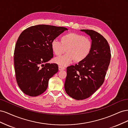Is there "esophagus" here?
Here are the masks:
<instances>
[{
	"label": "esophagus",
	"instance_id": "1",
	"mask_svg": "<svg viewBox=\"0 0 128 128\" xmlns=\"http://www.w3.org/2000/svg\"><path fill=\"white\" fill-rule=\"evenodd\" d=\"M59 70H64L65 68L63 66H59Z\"/></svg>",
	"mask_w": 128,
	"mask_h": 128
}]
</instances>
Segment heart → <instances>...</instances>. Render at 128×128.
<instances>
[{"mask_svg":"<svg viewBox=\"0 0 128 128\" xmlns=\"http://www.w3.org/2000/svg\"><path fill=\"white\" fill-rule=\"evenodd\" d=\"M61 42L54 40L51 42L52 51L56 56H60L67 50L66 54L55 58L54 61L61 66H66L75 60L80 62L90 54L92 44L91 40L82 34L70 32L61 37Z\"/></svg>","mask_w":128,"mask_h":128,"instance_id":"1","label":"heart"}]
</instances>
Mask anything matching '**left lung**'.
<instances>
[{"label": "left lung", "mask_w": 128, "mask_h": 128, "mask_svg": "<svg viewBox=\"0 0 128 128\" xmlns=\"http://www.w3.org/2000/svg\"><path fill=\"white\" fill-rule=\"evenodd\" d=\"M80 31L90 37L92 47L86 59L67 68L64 89L76 100L90 97L102 86L111 58L109 44L102 34L92 30Z\"/></svg>", "instance_id": "obj_1"}]
</instances>
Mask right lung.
Returning <instances> with one entry per match:
<instances>
[{"instance_id":"right-lung-1","label":"right lung","mask_w":128,"mask_h":128,"mask_svg":"<svg viewBox=\"0 0 128 128\" xmlns=\"http://www.w3.org/2000/svg\"><path fill=\"white\" fill-rule=\"evenodd\" d=\"M66 28L40 24L26 29L15 45L14 61L19 88L26 94L36 96L44 93L50 78L58 72L56 64L48 62L53 56L52 40Z\"/></svg>"}]
</instances>
